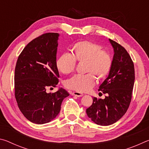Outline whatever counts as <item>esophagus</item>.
<instances>
[{
  "mask_svg": "<svg viewBox=\"0 0 149 149\" xmlns=\"http://www.w3.org/2000/svg\"><path fill=\"white\" fill-rule=\"evenodd\" d=\"M72 95L76 96V97H82V96H84V94L81 93H79L77 91H74L72 93Z\"/></svg>",
  "mask_w": 149,
  "mask_h": 149,
  "instance_id": "obj_1",
  "label": "esophagus"
}]
</instances>
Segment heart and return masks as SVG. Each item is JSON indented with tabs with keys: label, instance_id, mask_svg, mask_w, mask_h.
<instances>
[{
	"label": "heart",
	"instance_id": "b5f03b06",
	"mask_svg": "<svg viewBox=\"0 0 149 149\" xmlns=\"http://www.w3.org/2000/svg\"><path fill=\"white\" fill-rule=\"evenodd\" d=\"M100 45L91 41H83L75 43L72 48L73 54L65 53L56 61V67L63 74L74 72L76 61L85 62V74H77L65 81V86L77 92H87L96 84V77L103 79L109 74L112 66L110 54L102 50Z\"/></svg>",
	"mask_w": 149,
	"mask_h": 149
}]
</instances>
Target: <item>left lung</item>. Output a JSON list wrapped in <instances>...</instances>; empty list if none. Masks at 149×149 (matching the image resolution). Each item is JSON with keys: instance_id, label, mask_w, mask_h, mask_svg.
<instances>
[{"instance_id": "1", "label": "left lung", "mask_w": 149, "mask_h": 149, "mask_svg": "<svg viewBox=\"0 0 149 149\" xmlns=\"http://www.w3.org/2000/svg\"><path fill=\"white\" fill-rule=\"evenodd\" d=\"M114 49L112 66L108 77L100 85V93L105 99L93 98V104L86 112L93 122L109 125L119 120L127 112L132 97L135 81L134 64L122 45L109 39Z\"/></svg>"}]
</instances>
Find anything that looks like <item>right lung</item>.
Returning a JSON list of instances; mask_svg holds the SVG:
<instances>
[{
	"label": "right lung",
	"mask_w": 149,
	"mask_h": 149,
	"mask_svg": "<svg viewBox=\"0 0 149 149\" xmlns=\"http://www.w3.org/2000/svg\"><path fill=\"white\" fill-rule=\"evenodd\" d=\"M57 33H46L32 40L17 58L14 74L15 98L22 114L37 124L54 119L69 93L60 88L47 93V88L56 87L60 77L56 67Z\"/></svg>",
	"instance_id": "obj_1"
}]
</instances>
